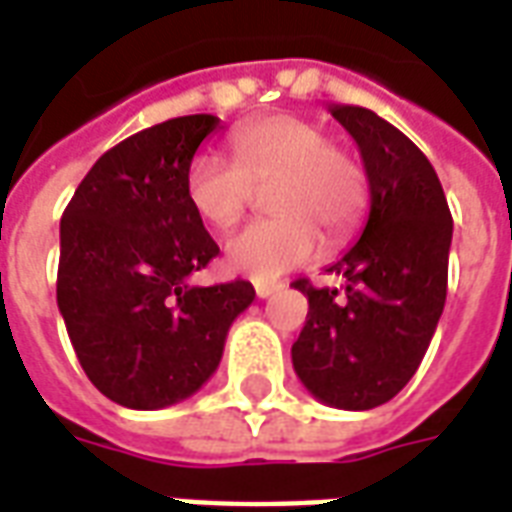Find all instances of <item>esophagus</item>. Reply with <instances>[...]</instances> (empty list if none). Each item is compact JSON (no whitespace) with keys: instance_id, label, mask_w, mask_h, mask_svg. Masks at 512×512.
<instances>
[{"instance_id":"obj_1","label":"esophagus","mask_w":512,"mask_h":512,"mask_svg":"<svg viewBox=\"0 0 512 512\" xmlns=\"http://www.w3.org/2000/svg\"><path fill=\"white\" fill-rule=\"evenodd\" d=\"M279 288H282L279 282H255L257 299H268V296H274V293H277Z\"/></svg>"}]
</instances>
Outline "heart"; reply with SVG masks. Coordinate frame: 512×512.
<instances>
[{
	"mask_svg": "<svg viewBox=\"0 0 512 512\" xmlns=\"http://www.w3.org/2000/svg\"><path fill=\"white\" fill-rule=\"evenodd\" d=\"M235 164L200 153L189 161L183 189L191 211L205 224L227 227L267 191L274 219L238 230L224 244V263L235 274L268 282L304 266L326 244H343L362 222L370 180L362 158L332 145V136L310 120L274 115L233 131Z\"/></svg>",
	"mask_w": 512,
	"mask_h": 512,
	"instance_id": "heart-1",
	"label": "heart"
}]
</instances>
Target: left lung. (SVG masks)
<instances>
[{"instance_id":"1","label":"left lung","mask_w":512,"mask_h":512,"mask_svg":"<svg viewBox=\"0 0 512 512\" xmlns=\"http://www.w3.org/2000/svg\"><path fill=\"white\" fill-rule=\"evenodd\" d=\"M354 136L370 216L362 238L329 271L345 293L296 279L310 312L293 343V367L321 403L376 408L417 373L447 299L452 216L436 169L403 131L362 106H332Z\"/></svg>"}]
</instances>
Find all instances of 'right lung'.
<instances>
[{"label": "right lung", "mask_w": 512, "mask_h": 512, "mask_svg": "<svg viewBox=\"0 0 512 512\" xmlns=\"http://www.w3.org/2000/svg\"><path fill=\"white\" fill-rule=\"evenodd\" d=\"M213 128L219 117L189 115L128 136L95 161L62 213L57 307L87 378L126 408L194 395L255 301L246 279L191 282L219 255L183 189Z\"/></svg>", "instance_id": "add662e5"}]
</instances>
